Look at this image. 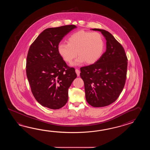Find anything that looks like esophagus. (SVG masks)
Instances as JSON below:
<instances>
[{
  "label": "esophagus",
  "instance_id": "1",
  "mask_svg": "<svg viewBox=\"0 0 150 150\" xmlns=\"http://www.w3.org/2000/svg\"><path fill=\"white\" fill-rule=\"evenodd\" d=\"M76 74H77V76H80V71L78 69H76Z\"/></svg>",
  "mask_w": 150,
  "mask_h": 150
}]
</instances>
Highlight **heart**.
Listing matches in <instances>:
<instances>
[{
  "label": "heart",
  "mask_w": 150,
  "mask_h": 150,
  "mask_svg": "<svg viewBox=\"0 0 150 150\" xmlns=\"http://www.w3.org/2000/svg\"><path fill=\"white\" fill-rule=\"evenodd\" d=\"M104 48V41L100 34L80 30L71 35L67 38V43H59L57 50L63 60L69 63L76 57L78 53L79 57L71 64L72 66H76L85 62L87 64L95 63L102 56Z\"/></svg>",
  "instance_id": "b5f03b06"
}]
</instances>
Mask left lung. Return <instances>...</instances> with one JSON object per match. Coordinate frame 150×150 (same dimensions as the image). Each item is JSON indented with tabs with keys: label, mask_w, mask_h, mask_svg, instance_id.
I'll return each mask as SVG.
<instances>
[{
	"label": "left lung",
	"mask_w": 150,
	"mask_h": 150,
	"mask_svg": "<svg viewBox=\"0 0 150 150\" xmlns=\"http://www.w3.org/2000/svg\"><path fill=\"white\" fill-rule=\"evenodd\" d=\"M102 33L106 40V50L96 63L80 68L87 102L94 107L112 104L125 86L127 59L122 45L108 31L92 29Z\"/></svg>",
	"instance_id": "obj_1"
}]
</instances>
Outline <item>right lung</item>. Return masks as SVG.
I'll list each match as a JSON object with an SVG mask.
<instances>
[{"label": "right lung", "instance_id": "obj_1", "mask_svg": "<svg viewBox=\"0 0 150 150\" xmlns=\"http://www.w3.org/2000/svg\"><path fill=\"white\" fill-rule=\"evenodd\" d=\"M76 26L67 25L44 30L29 49L26 74L36 101L51 109L63 107L68 100V89L76 78L74 67H67L58 52L64 36Z\"/></svg>", "mask_w": 150, "mask_h": 150}]
</instances>
